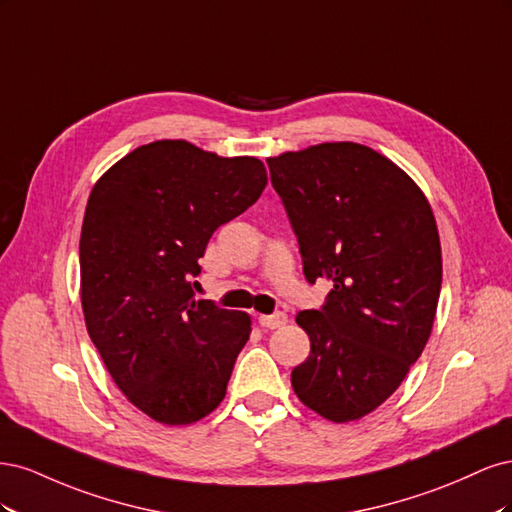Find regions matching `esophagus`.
Here are the masks:
<instances>
[{"label": "esophagus", "mask_w": 512, "mask_h": 512, "mask_svg": "<svg viewBox=\"0 0 512 512\" xmlns=\"http://www.w3.org/2000/svg\"><path fill=\"white\" fill-rule=\"evenodd\" d=\"M286 322H288V314H284V312H275L271 316H260V324L265 329H280Z\"/></svg>", "instance_id": "obj_1"}]
</instances>
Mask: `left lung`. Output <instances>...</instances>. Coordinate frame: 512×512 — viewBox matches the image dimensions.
<instances>
[{
  "instance_id": "1",
  "label": "left lung",
  "mask_w": 512,
  "mask_h": 512,
  "mask_svg": "<svg viewBox=\"0 0 512 512\" xmlns=\"http://www.w3.org/2000/svg\"><path fill=\"white\" fill-rule=\"evenodd\" d=\"M267 164L305 280L333 284L320 309L297 316L312 352L292 389L329 421H356L397 391L429 339L442 286L436 220L404 170L359 143Z\"/></svg>"
}]
</instances>
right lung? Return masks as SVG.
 <instances>
[{
	"label": "right lung",
	"mask_w": 512,
	"mask_h": 512,
	"mask_svg": "<svg viewBox=\"0 0 512 512\" xmlns=\"http://www.w3.org/2000/svg\"><path fill=\"white\" fill-rule=\"evenodd\" d=\"M265 185L256 158L156 141L91 190L79 247L87 331L123 395L153 421L190 425L226 395L250 316L196 301L192 277L213 232Z\"/></svg>",
	"instance_id": "obj_1"
}]
</instances>
